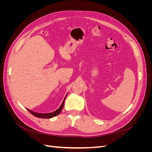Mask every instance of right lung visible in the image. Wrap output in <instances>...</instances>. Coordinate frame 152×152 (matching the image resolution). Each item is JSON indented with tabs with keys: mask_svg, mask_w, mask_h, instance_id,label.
<instances>
[{
	"mask_svg": "<svg viewBox=\"0 0 152 152\" xmlns=\"http://www.w3.org/2000/svg\"><path fill=\"white\" fill-rule=\"evenodd\" d=\"M67 94H68V93L66 94V96H65V98H64V99H63V102H62V103H61L60 107H59V108L57 109V110H56V111H54V112H53L48 113H37V112H34V111H31V110H29V109H27V110H28V111L29 112H30L32 115H34V116H35V117H37L41 118H53V117H56V116L58 115H59V113H61V110H62V109H63V108L64 103H65V99H66V97Z\"/></svg>",
	"mask_w": 152,
	"mask_h": 152,
	"instance_id": "right-lung-1",
	"label": "right lung"
}]
</instances>
